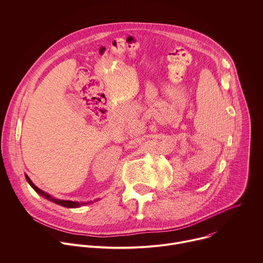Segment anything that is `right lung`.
<instances>
[{"label":"right lung","instance_id":"add662e5","mask_svg":"<svg viewBox=\"0 0 263 263\" xmlns=\"http://www.w3.org/2000/svg\"><path fill=\"white\" fill-rule=\"evenodd\" d=\"M26 179H27L28 183L34 189V191H35L37 194H39L40 196L44 197L45 199H47V200H49V201H51V202H54V203H56V204H58V205H61V206L67 207V208H76V207L83 206V205H85V204L92 203V201H90V202H81V203H80V202H77V201H69V200H60V199H56V198H54V197H51L50 195H48L47 193L43 192L42 190L38 189V187L32 182V180L28 177L27 174H26Z\"/></svg>","mask_w":263,"mask_h":263}]
</instances>
